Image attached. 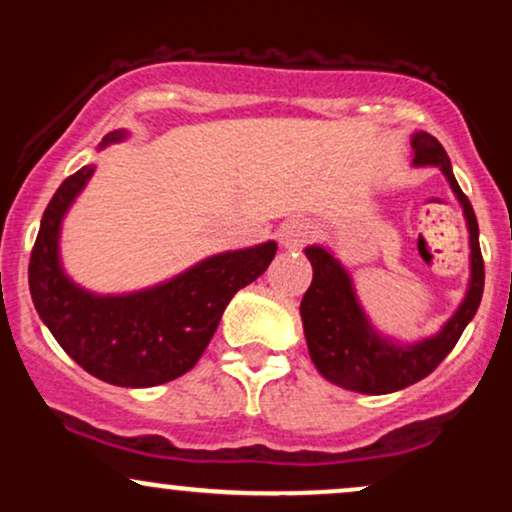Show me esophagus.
<instances>
[{"label":"esophagus","instance_id":"34e87169","mask_svg":"<svg viewBox=\"0 0 512 512\" xmlns=\"http://www.w3.org/2000/svg\"><path fill=\"white\" fill-rule=\"evenodd\" d=\"M276 236H279V243L284 245V248L298 250V248H303L310 238H313V226H310L305 219H296V216H293V219H286L284 223H281L279 231H276Z\"/></svg>","mask_w":512,"mask_h":512}]
</instances>
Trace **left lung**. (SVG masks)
Instances as JSON below:
<instances>
[{
    "label": "left lung",
    "instance_id": "obj_1",
    "mask_svg": "<svg viewBox=\"0 0 512 512\" xmlns=\"http://www.w3.org/2000/svg\"><path fill=\"white\" fill-rule=\"evenodd\" d=\"M414 166H438L448 178L452 192L460 199L464 219L469 228V248H472V279L467 296L457 313L443 325L436 337L419 344H392L370 327L356 301L349 274L334 257L320 245L305 248L313 264V284L301 301V320L308 342L310 358L322 378L344 387V390L363 392V395H387L419 383L440 366L452 346L462 337L481 303L484 293V257L479 248V223L472 204L452 175L450 158L436 137L428 132H416L411 137Z\"/></svg>",
    "mask_w": 512,
    "mask_h": 512
}]
</instances>
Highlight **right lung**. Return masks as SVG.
<instances>
[{
  "instance_id": "obj_1",
  "label": "right lung",
  "mask_w": 512,
  "mask_h": 512,
  "mask_svg": "<svg viewBox=\"0 0 512 512\" xmlns=\"http://www.w3.org/2000/svg\"><path fill=\"white\" fill-rule=\"evenodd\" d=\"M125 134L110 132L101 146ZM91 175L93 166L69 175L45 209L28 264L33 305L57 344L93 378L120 387L163 385L199 361L228 301L264 274L276 243L221 252L154 289L93 296L74 286L60 264L62 219Z\"/></svg>"
}]
</instances>
